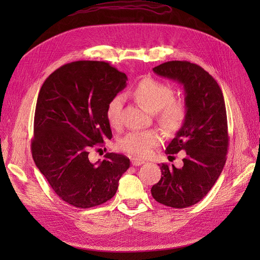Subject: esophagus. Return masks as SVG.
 Masks as SVG:
<instances>
[{"instance_id":"esophagus-1","label":"esophagus","mask_w":260,"mask_h":260,"mask_svg":"<svg viewBox=\"0 0 260 260\" xmlns=\"http://www.w3.org/2000/svg\"><path fill=\"white\" fill-rule=\"evenodd\" d=\"M145 161L142 159H139V158H131V164L133 166H140V165H143Z\"/></svg>"}]
</instances>
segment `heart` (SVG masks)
<instances>
[{
    "label": "heart",
    "instance_id": "obj_1",
    "mask_svg": "<svg viewBox=\"0 0 260 260\" xmlns=\"http://www.w3.org/2000/svg\"><path fill=\"white\" fill-rule=\"evenodd\" d=\"M133 96L148 111L156 112L157 121L167 132H174L182 125L186 108L182 101L174 99V91L169 85L153 78H145L135 86ZM122 103V98L116 95L106 108L107 120L115 128L121 124ZM160 143V132L148 129L129 132L119 141V147L132 156L147 157Z\"/></svg>",
    "mask_w": 260,
    "mask_h": 260
}]
</instances>
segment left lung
Segmentation results:
<instances>
[{
  "mask_svg": "<svg viewBox=\"0 0 260 260\" xmlns=\"http://www.w3.org/2000/svg\"><path fill=\"white\" fill-rule=\"evenodd\" d=\"M153 72L183 84L186 114L166 154L185 151L186 156L181 168L161 164V178L151 192L162 205L185 208L205 198L224 167L229 136L223 94L206 70L190 61H167Z\"/></svg>",
  "mask_w": 260,
  "mask_h": 260,
  "instance_id": "left-lung-1",
  "label": "left lung"
}]
</instances>
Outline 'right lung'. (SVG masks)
<instances>
[{"instance_id": "right-lung-1", "label": "right lung", "mask_w": 260, "mask_h": 260, "mask_svg": "<svg viewBox=\"0 0 260 260\" xmlns=\"http://www.w3.org/2000/svg\"><path fill=\"white\" fill-rule=\"evenodd\" d=\"M127 80L108 62L78 60L55 70L41 86L31 152L53 191L69 205L90 208L109 201L130 167L122 154L89 160L91 147L113 137L106 108Z\"/></svg>"}]
</instances>
